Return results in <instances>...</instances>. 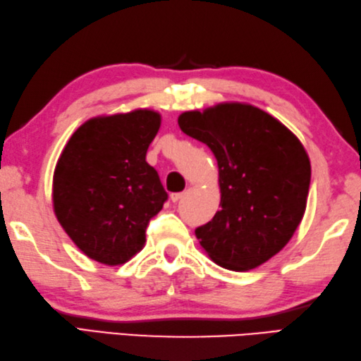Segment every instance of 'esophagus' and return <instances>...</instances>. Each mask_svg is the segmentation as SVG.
<instances>
[{
  "mask_svg": "<svg viewBox=\"0 0 361 361\" xmlns=\"http://www.w3.org/2000/svg\"><path fill=\"white\" fill-rule=\"evenodd\" d=\"M182 196H183V193H173L170 197H171L173 202H178L179 200H182Z\"/></svg>",
  "mask_w": 361,
  "mask_h": 361,
  "instance_id": "34e87169",
  "label": "esophagus"
}]
</instances>
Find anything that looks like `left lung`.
I'll return each mask as SVG.
<instances>
[{
	"label": "left lung",
	"instance_id": "left-lung-1",
	"mask_svg": "<svg viewBox=\"0 0 361 361\" xmlns=\"http://www.w3.org/2000/svg\"><path fill=\"white\" fill-rule=\"evenodd\" d=\"M178 123L218 161L221 209L195 231L200 245L226 269L260 267L302 221L312 176L302 143L274 116L243 102L183 112Z\"/></svg>",
	"mask_w": 361,
	"mask_h": 361
}]
</instances>
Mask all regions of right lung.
Returning a JSON list of instances; mask_svg holds the SVG:
<instances>
[{
	"instance_id": "1",
	"label": "right lung",
	"mask_w": 361,
	"mask_h": 361,
	"mask_svg": "<svg viewBox=\"0 0 361 361\" xmlns=\"http://www.w3.org/2000/svg\"><path fill=\"white\" fill-rule=\"evenodd\" d=\"M160 114L137 109L97 116L73 134L57 160L53 205L57 221L92 260L115 267L146 241V227L168 200L146 161Z\"/></svg>"
}]
</instances>
